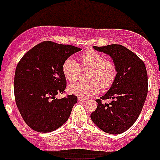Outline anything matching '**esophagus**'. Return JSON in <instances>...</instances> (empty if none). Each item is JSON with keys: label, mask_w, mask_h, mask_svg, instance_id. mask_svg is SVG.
<instances>
[{"label": "esophagus", "mask_w": 160, "mask_h": 160, "mask_svg": "<svg viewBox=\"0 0 160 160\" xmlns=\"http://www.w3.org/2000/svg\"><path fill=\"white\" fill-rule=\"evenodd\" d=\"M78 101L79 102H87V100L85 99V98H78Z\"/></svg>", "instance_id": "1"}]
</instances>
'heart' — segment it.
Returning a JSON list of instances; mask_svg holds the SVG:
<instances>
[{"mask_svg":"<svg viewBox=\"0 0 160 160\" xmlns=\"http://www.w3.org/2000/svg\"><path fill=\"white\" fill-rule=\"evenodd\" d=\"M81 66L87 73L89 82H77L68 87L69 93L82 98H88L100 93L101 87L107 89L111 87L117 76V67L112 60L106 59L105 56L89 49L80 57ZM81 72L80 66L72 58L66 59L62 64V73L69 82L76 81Z\"/></svg>","mask_w":160,"mask_h":160,"instance_id":"b5f03b06","label":"heart"}]
</instances>
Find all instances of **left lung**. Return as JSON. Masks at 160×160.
<instances>
[{"label": "left lung", "mask_w": 160, "mask_h": 160, "mask_svg": "<svg viewBox=\"0 0 160 160\" xmlns=\"http://www.w3.org/2000/svg\"><path fill=\"white\" fill-rule=\"evenodd\" d=\"M97 51L111 57L117 67L114 83L90 114L94 124L102 131L118 135L129 129L138 118L148 94V73L144 62L128 48L117 44L94 46ZM111 99L109 103L102 100Z\"/></svg>", "instance_id": "1"}]
</instances>
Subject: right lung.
Masks as SVG:
<instances>
[{
  "instance_id": "right-lung-1",
  "label": "right lung",
  "mask_w": 160,
  "mask_h": 160,
  "mask_svg": "<svg viewBox=\"0 0 160 160\" xmlns=\"http://www.w3.org/2000/svg\"><path fill=\"white\" fill-rule=\"evenodd\" d=\"M80 50L70 45L43 42L18 62L14 76L15 101L24 121L32 130L51 132L70 117L78 98L72 94L58 99L55 96L66 87L64 61Z\"/></svg>"
}]
</instances>
